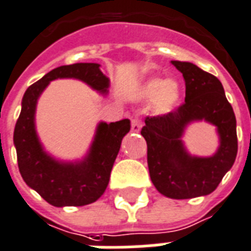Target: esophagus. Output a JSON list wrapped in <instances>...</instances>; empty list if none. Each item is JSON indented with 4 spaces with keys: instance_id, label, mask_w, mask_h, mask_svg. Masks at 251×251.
I'll return each instance as SVG.
<instances>
[{
    "instance_id": "esophagus-1",
    "label": "esophagus",
    "mask_w": 251,
    "mask_h": 251,
    "mask_svg": "<svg viewBox=\"0 0 251 251\" xmlns=\"http://www.w3.org/2000/svg\"><path fill=\"white\" fill-rule=\"evenodd\" d=\"M142 125H141V121L138 120V118H134L133 121H131V130L133 131H135V133H138L139 130H141Z\"/></svg>"
}]
</instances>
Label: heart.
<instances>
[{"label": "heart", "instance_id": "1", "mask_svg": "<svg viewBox=\"0 0 251 251\" xmlns=\"http://www.w3.org/2000/svg\"><path fill=\"white\" fill-rule=\"evenodd\" d=\"M179 95H181V91H179V86L176 80L152 78L141 87L138 98L142 100L153 99V113L167 114L178 102Z\"/></svg>", "mask_w": 251, "mask_h": 251}]
</instances>
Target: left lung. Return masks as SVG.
Segmentation results:
<instances>
[{
    "label": "left lung",
    "mask_w": 251,
    "mask_h": 251,
    "mask_svg": "<svg viewBox=\"0 0 251 251\" xmlns=\"http://www.w3.org/2000/svg\"><path fill=\"white\" fill-rule=\"evenodd\" d=\"M172 65L185 79V102L167 114L146 117L141 134L147 142L150 177L157 191L168 198L190 199L211 194L233 165L238 147L236 116L216 76L191 62ZM202 119L217 126L221 145L212 157H191L182 135L189 123Z\"/></svg>",
    "instance_id": "left-lung-1"
}]
</instances>
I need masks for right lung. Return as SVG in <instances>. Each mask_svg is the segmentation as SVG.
<instances>
[{
    "label": "right lung",
    "mask_w": 251,
    "mask_h": 251,
    "mask_svg": "<svg viewBox=\"0 0 251 251\" xmlns=\"http://www.w3.org/2000/svg\"><path fill=\"white\" fill-rule=\"evenodd\" d=\"M74 78L100 94H106L109 79L99 64H73L53 69L29 86L22 99V110L14 129L18 167L22 178L52 206H86L98 201L109 182L110 172L121 147L122 138L130 131L127 118L117 122H100L90 151L82 161H58L45 152L35 129L37 99L49 82Z\"/></svg>",
    "instance_id": "right-lung-1"
}]
</instances>
